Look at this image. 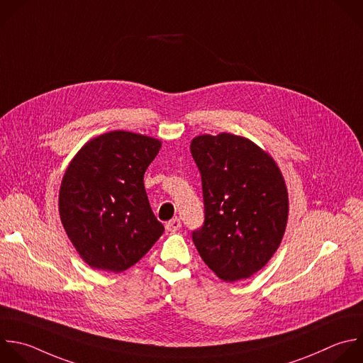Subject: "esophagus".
I'll return each mask as SVG.
<instances>
[{"mask_svg": "<svg viewBox=\"0 0 363 363\" xmlns=\"http://www.w3.org/2000/svg\"><path fill=\"white\" fill-rule=\"evenodd\" d=\"M181 226H182V222L179 218H174L169 222H167V225H165L167 230H169V232H177Z\"/></svg>", "mask_w": 363, "mask_h": 363, "instance_id": "1", "label": "esophagus"}]
</instances>
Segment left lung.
I'll return each mask as SVG.
<instances>
[{"instance_id":"8db88e82","label":"left lung","mask_w":363,"mask_h":363,"mask_svg":"<svg viewBox=\"0 0 363 363\" xmlns=\"http://www.w3.org/2000/svg\"><path fill=\"white\" fill-rule=\"evenodd\" d=\"M191 154L202 178L205 222L192 232L203 262L226 282L261 271L279 248L289 199L275 160L245 137L198 135Z\"/></svg>"}]
</instances>
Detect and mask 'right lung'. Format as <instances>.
<instances>
[{
	"label": "right lung",
	"instance_id": "obj_1",
	"mask_svg": "<svg viewBox=\"0 0 363 363\" xmlns=\"http://www.w3.org/2000/svg\"><path fill=\"white\" fill-rule=\"evenodd\" d=\"M152 137L111 131L89 140L72 158L60 186L62 226L92 269L123 272L164 233L144 186L161 150Z\"/></svg>",
	"mask_w": 363,
	"mask_h": 363
}]
</instances>
